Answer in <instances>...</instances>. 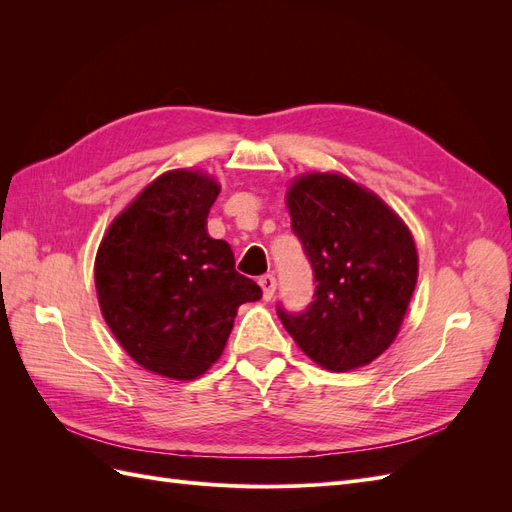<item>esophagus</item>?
Masks as SVG:
<instances>
[{
  "label": "esophagus",
  "instance_id": "1",
  "mask_svg": "<svg viewBox=\"0 0 512 512\" xmlns=\"http://www.w3.org/2000/svg\"><path fill=\"white\" fill-rule=\"evenodd\" d=\"M260 288H262V299L265 301H271L273 294H275V288H277V282H275V275H262L260 277Z\"/></svg>",
  "mask_w": 512,
  "mask_h": 512
}]
</instances>
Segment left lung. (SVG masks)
<instances>
[{
    "instance_id": "obj_1",
    "label": "left lung",
    "mask_w": 512,
    "mask_h": 512,
    "mask_svg": "<svg viewBox=\"0 0 512 512\" xmlns=\"http://www.w3.org/2000/svg\"><path fill=\"white\" fill-rule=\"evenodd\" d=\"M292 232L314 269V301L286 331L324 369L363 367L393 344L416 286L418 256L408 226L359 183L309 173L290 185Z\"/></svg>"
}]
</instances>
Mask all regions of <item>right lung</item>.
Returning a JSON list of instances; mask_svg holds the SVG:
<instances>
[{
	"instance_id": "obj_1",
	"label": "right lung",
	"mask_w": 512,
	"mask_h": 512,
	"mask_svg": "<svg viewBox=\"0 0 512 512\" xmlns=\"http://www.w3.org/2000/svg\"><path fill=\"white\" fill-rule=\"evenodd\" d=\"M220 185L168 170L108 226L96 256L102 316L145 369L194 380L220 359L241 303L260 286L235 271V254L207 235Z\"/></svg>"
}]
</instances>
